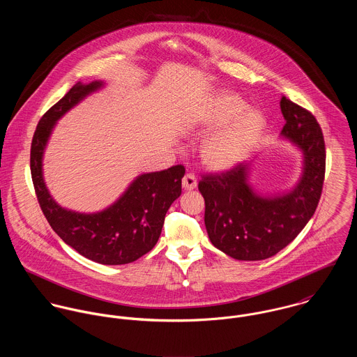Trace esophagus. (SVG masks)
I'll return each mask as SVG.
<instances>
[{
    "label": "esophagus",
    "mask_w": 357,
    "mask_h": 357,
    "mask_svg": "<svg viewBox=\"0 0 357 357\" xmlns=\"http://www.w3.org/2000/svg\"><path fill=\"white\" fill-rule=\"evenodd\" d=\"M183 188L185 191H191V190H195L197 185H198V181H197V177L192 174V173H187L184 177H183Z\"/></svg>",
    "instance_id": "34e87169"
}]
</instances>
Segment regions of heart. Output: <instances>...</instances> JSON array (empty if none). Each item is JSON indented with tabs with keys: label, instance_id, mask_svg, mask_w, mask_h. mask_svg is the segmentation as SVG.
Returning <instances> with one entry per match:
<instances>
[{
	"label": "heart",
	"instance_id": "obj_1",
	"mask_svg": "<svg viewBox=\"0 0 357 357\" xmlns=\"http://www.w3.org/2000/svg\"><path fill=\"white\" fill-rule=\"evenodd\" d=\"M188 126L204 137L199 153L204 166L225 172L238 166L255 149L265 129V116L229 92H217L198 105ZM218 130L215 131V129Z\"/></svg>",
	"mask_w": 357,
	"mask_h": 357
}]
</instances>
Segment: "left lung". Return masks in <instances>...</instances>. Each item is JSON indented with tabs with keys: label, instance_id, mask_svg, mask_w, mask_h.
<instances>
[{
	"label": "left lung",
	"instance_id": "left-lung-1",
	"mask_svg": "<svg viewBox=\"0 0 357 357\" xmlns=\"http://www.w3.org/2000/svg\"><path fill=\"white\" fill-rule=\"evenodd\" d=\"M280 111L286 121L280 137L303 156L301 176L291 190L276 194L255 190L252 162L199 181L208 239L239 261L265 259L284 249L304 229L321 195L326 170L321 129L309 111L286 96L280 99Z\"/></svg>",
	"mask_w": 357,
	"mask_h": 357
}]
</instances>
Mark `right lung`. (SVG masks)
I'll return each instance as SVG.
<instances>
[{
	"label": "right lung",
	"instance_id": "1",
	"mask_svg": "<svg viewBox=\"0 0 357 357\" xmlns=\"http://www.w3.org/2000/svg\"><path fill=\"white\" fill-rule=\"evenodd\" d=\"M105 81L77 82L41 118L31 143V177L40 206L60 239L88 259L102 265L129 264L147 255L156 245L165 215L181 195V165L137 176L122 195L96 213H79L57 204L44 180V153L60 118L92 93Z\"/></svg>",
	"mask_w": 357,
	"mask_h": 357
}]
</instances>
